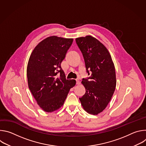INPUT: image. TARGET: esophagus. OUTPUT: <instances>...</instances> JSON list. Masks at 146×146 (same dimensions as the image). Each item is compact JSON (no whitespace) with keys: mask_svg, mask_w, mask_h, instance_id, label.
<instances>
[{"mask_svg":"<svg viewBox=\"0 0 146 146\" xmlns=\"http://www.w3.org/2000/svg\"><path fill=\"white\" fill-rule=\"evenodd\" d=\"M80 84V82L79 80H76V84L77 85H79Z\"/></svg>","mask_w":146,"mask_h":146,"instance_id":"34e87169","label":"esophagus"}]
</instances>
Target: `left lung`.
<instances>
[{"instance_id": "1", "label": "left lung", "mask_w": 146, "mask_h": 146, "mask_svg": "<svg viewBox=\"0 0 146 146\" xmlns=\"http://www.w3.org/2000/svg\"><path fill=\"white\" fill-rule=\"evenodd\" d=\"M90 76L81 83L86 94L79 98L88 113L97 115L107 107L116 87L115 67L111 55L102 43L91 36L76 38Z\"/></svg>"}]
</instances>
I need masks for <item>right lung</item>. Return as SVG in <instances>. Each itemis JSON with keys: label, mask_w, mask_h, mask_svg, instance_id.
Instances as JSON below:
<instances>
[{"label": "right lung", "mask_w": 146, "mask_h": 146, "mask_svg": "<svg viewBox=\"0 0 146 146\" xmlns=\"http://www.w3.org/2000/svg\"><path fill=\"white\" fill-rule=\"evenodd\" d=\"M73 38L52 36L40 42L32 51L27 66L29 88L40 108L50 113L63 106L74 80H66L61 62Z\"/></svg>", "instance_id": "right-lung-1"}]
</instances>
